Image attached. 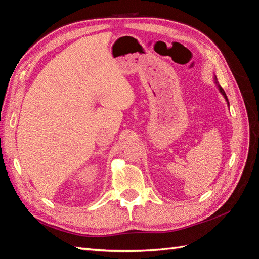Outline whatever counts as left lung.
<instances>
[{
	"mask_svg": "<svg viewBox=\"0 0 259 259\" xmlns=\"http://www.w3.org/2000/svg\"><path fill=\"white\" fill-rule=\"evenodd\" d=\"M214 83H216V84H217V87H218V90H219V91H221V93H222V95L224 96V98H225V100H226V101H227V104H228V107H229L228 98H227V96H226V93H225V91H224V89H223V88H222L221 85H219V84H218V82H217V78H216V76H214Z\"/></svg>",
	"mask_w": 259,
	"mask_h": 259,
	"instance_id": "obj_1",
	"label": "left lung"
}]
</instances>
